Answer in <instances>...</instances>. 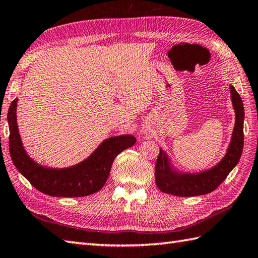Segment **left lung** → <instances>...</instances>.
Masks as SVG:
<instances>
[{
	"label": "left lung",
	"instance_id": "left-lung-1",
	"mask_svg": "<svg viewBox=\"0 0 258 258\" xmlns=\"http://www.w3.org/2000/svg\"><path fill=\"white\" fill-rule=\"evenodd\" d=\"M229 90L235 111V125L225 156L217 165L207 171L195 174L180 173L173 169L166 153L160 149L155 165V182L163 193L184 197L208 194L216 189L236 166L244 146V106L234 86H229Z\"/></svg>",
	"mask_w": 258,
	"mask_h": 258
}]
</instances>
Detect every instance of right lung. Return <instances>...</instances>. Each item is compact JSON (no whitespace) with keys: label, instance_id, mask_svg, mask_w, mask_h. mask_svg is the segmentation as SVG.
Instances as JSON below:
<instances>
[{"label":"right lung","instance_id":"obj_1","mask_svg":"<svg viewBox=\"0 0 258 258\" xmlns=\"http://www.w3.org/2000/svg\"><path fill=\"white\" fill-rule=\"evenodd\" d=\"M16 103L18 98L11 103L8 113L11 158L18 171L37 190L46 195L82 197L96 193L106 183L114 158L136 143L133 135L113 136L102 142L86 160L76 165L68 168L42 166L33 161L24 150L16 123Z\"/></svg>","mask_w":258,"mask_h":258}]
</instances>
